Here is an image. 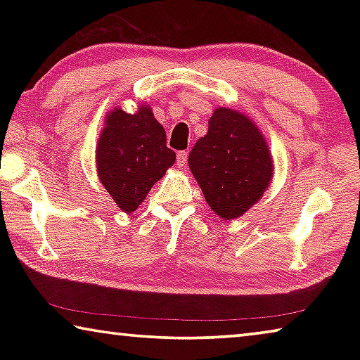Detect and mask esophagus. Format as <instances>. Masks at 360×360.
Masks as SVG:
<instances>
[{
  "mask_svg": "<svg viewBox=\"0 0 360 360\" xmlns=\"http://www.w3.org/2000/svg\"><path fill=\"white\" fill-rule=\"evenodd\" d=\"M187 157H188V154L186 150H181V152H178V165L182 168L187 163Z\"/></svg>",
  "mask_w": 360,
  "mask_h": 360,
  "instance_id": "34e87169",
  "label": "esophagus"
}]
</instances>
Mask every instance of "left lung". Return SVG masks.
<instances>
[{
	"label": "left lung",
	"instance_id": "left-lung-1",
	"mask_svg": "<svg viewBox=\"0 0 360 360\" xmlns=\"http://www.w3.org/2000/svg\"><path fill=\"white\" fill-rule=\"evenodd\" d=\"M188 168L214 214L230 221L264 197L275 163L265 136L246 114L217 108L208 133L188 154Z\"/></svg>",
	"mask_w": 360,
	"mask_h": 360
}]
</instances>
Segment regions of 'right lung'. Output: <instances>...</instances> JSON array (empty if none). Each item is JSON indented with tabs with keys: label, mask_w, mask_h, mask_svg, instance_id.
I'll list each match as a JSON object with an SVG mask.
<instances>
[{
	"label": "right lung",
	"mask_w": 360,
	"mask_h": 360,
	"mask_svg": "<svg viewBox=\"0 0 360 360\" xmlns=\"http://www.w3.org/2000/svg\"><path fill=\"white\" fill-rule=\"evenodd\" d=\"M174 160L150 106L139 105L133 114L114 108L106 114L95 152L96 173L122 211H136Z\"/></svg>",
	"instance_id": "add662e5"
}]
</instances>
